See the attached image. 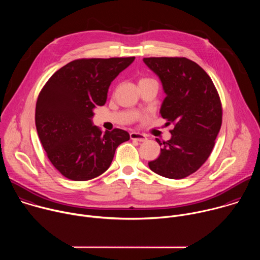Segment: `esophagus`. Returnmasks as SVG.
<instances>
[{"label": "esophagus", "mask_w": 260, "mask_h": 260, "mask_svg": "<svg viewBox=\"0 0 260 260\" xmlns=\"http://www.w3.org/2000/svg\"><path fill=\"white\" fill-rule=\"evenodd\" d=\"M129 136H131V139H132V140H136V141H139V142H145V141L147 140L146 135L141 134V133L132 132V133L129 134Z\"/></svg>", "instance_id": "obj_1"}]
</instances>
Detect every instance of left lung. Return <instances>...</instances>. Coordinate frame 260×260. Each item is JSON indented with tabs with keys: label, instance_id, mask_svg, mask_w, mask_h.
I'll use <instances>...</instances> for the list:
<instances>
[{
	"label": "left lung",
	"instance_id": "8db88e82",
	"mask_svg": "<svg viewBox=\"0 0 260 260\" xmlns=\"http://www.w3.org/2000/svg\"><path fill=\"white\" fill-rule=\"evenodd\" d=\"M145 64L159 78L166 98L159 113L175 127L150 170L169 179L197 172L210 156L222 122L218 92L208 74L185 57H146Z\"/></svg>",
	"mask_w": 260,
	"mask_h": 260
}]
</instances>
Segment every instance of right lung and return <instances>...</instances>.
I'll use <instances>...</instances> for the list:
<instances>
[{"label":"right lung","instance_id":"obj_1","mask_svg":"<svg viewBox=\"0 0 260 260\" xmlns=\"http://www.w3.org/2000/svg\"><path fill=\"white\" fill-rule=\"evenodd\" d=\"M135 57L73 60L56 71L36 105V127L54 168L74 181L93 179L106 172L116 148L129 134L93 125V110L104 106L109 86Z\"/></svg>","mask_w":260,"mask_h":260}]
</instances>
